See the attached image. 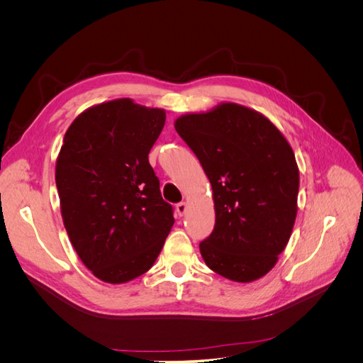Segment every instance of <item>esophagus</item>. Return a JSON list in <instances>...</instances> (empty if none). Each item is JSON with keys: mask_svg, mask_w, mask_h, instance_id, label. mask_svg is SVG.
<instances>
[{"mask_svg": "<svg viewBox=\"0 0 363 363\" xmlns=\"http://www.w3.org/2000/svg\"><path fill=\"white\" fill-rule=\"evenodd\" d=\"M175 211H177V213L182 216V215H184V213H186V211H188V204H186L184 201L179 203L177 206H175Z\"/></svg>", "mask_w": 363, "mask_h": 363, "instance_id": "1", "label": "esophagus"}]
</instances>
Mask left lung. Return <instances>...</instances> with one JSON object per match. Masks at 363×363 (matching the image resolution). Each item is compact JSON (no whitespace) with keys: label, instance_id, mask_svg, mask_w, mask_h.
Here are the masks:
<instances>
[{"label":"left lung","instance_id":"1","mask_svg":"<svg viewBox=\"0 0 363 363\" xmlns=\"http://www.w3.org/2000/svg\"><path fill=\"white\" fill-rule=\"evenodd\" d=\"M212 184L215 227L200 242L206 265L239 283L269 272L288 245L300 174L288 140L268 118L223 103L174 124Z\"/></svg>","mask_w":363,"mask_h":363}]
</instances>
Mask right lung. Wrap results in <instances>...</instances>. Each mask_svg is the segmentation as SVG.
Wrapping results in <instances>:
<instances>
[{
	"mask_svg": "<svg viewBox=\"0 0 363 363\" xmlns=\"http://www.w3.org/2000/svg\"><path fill=\"white\" fill-rule=\"evenodd\" d=\"M164 119L163 108L121 98L87 108L65 133L56 163L63 224L84 267L106 283L147 272L174 225L148 162Z\"/></svg>",
	"mask_w": 363,
	"mask_h": 363,
	"instance_id": "add662e5",
	"label": "right lung"
}]
</instances>
